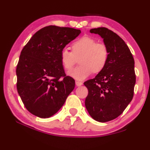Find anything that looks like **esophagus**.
<instances>
[{
  "label": "esophagus",
  "mask_w": 150,
  "mask_h": 150,
  "mask_svg": "<svg viewBox=\"0 0 150 150\" xmlns=\"http://www.w3.org/2000/svg\"><path fill=\"white\" fill-rule=\"evenodd\" d=\"M75 84H76L77 86H82L83 84H82V82H79V81H76V82H75Z\"/></svg>",
  "instance_id": "esophagus-1"
}]
</instances>
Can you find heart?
<instances>
[{
  "label": "heart",
  "instance_id": "b5f03b06",
  "mask_svg": "<svg viewBox=\"0 0 150 150\" xmlns=\"http://www.w3.org/2000/svg\"><path fill=\"white\" fill-rule=\"evenodd\" d=\"M72 52L63 49L60 54L61 62L66 70H70L79 63L80 66L68 73V75L78 80H83L91 73H99L106 66L108 59L107 47L98 43L92 38L84 37L77 40L72 44Z\"/></svg>",
  "mask_w": 150,
  "mask_h": 150
}]
</instances>
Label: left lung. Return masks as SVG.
Masks as SVG:
<instances>
[{
  "mask_svg": "<svg viewBox=\"0 0 150 150\" xmlns=\"http://www.w3.org/2000/svg\"><path fill=\"white\" fill-rule=\"evenodd\" d=\"M90 33L103 39L108 59L94 78L84 83L89 91L85 106L93 120L106 122L120 116L132 100L136 84L134 59L125 42L112 30L100 27Z\"/></svg>",
  "mask_w": 150,
  "mask_h": 150,
  "instance_id": "8db88e82",
  "label": "left lung"
}]
</instances>
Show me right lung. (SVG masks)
I'll return each instance as SVG.
<instances>
[{
	"instance_id": "right-lung-1",
	"label": "right lung",
	"mask_w": 150,
	"mask_h": 150,
	"mask_svg": "<svg viewBox=\"0 0 150 150\" xmlns=\"http://www.w3.org/2000/svg\"><path fill=\"white\" fill-rule=\"evenodd\" d=\"M80 33L68 27L46 26L36 32L23 48L16 70L17 89L31 114L40 118L52 117L74 89L75 80L66 76L60 54Z\"/></svg>"
}]
</instances>
